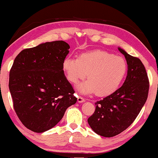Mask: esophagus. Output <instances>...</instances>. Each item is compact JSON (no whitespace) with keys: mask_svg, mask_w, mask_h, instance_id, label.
Segmentation results:
<instances>
[{"mask_svg":"<svg viewBox=\"0 0 158 158\" xmlns=\"http://www.w3.org/2000/svg\"><path fill=\"white\" fill-rule=\"evenodd\" d=\"M85 99L83 98V97L82 96H78L77 97V102L78 103H83V102H85Z\"/></svg>","mask_w":158,"mask_h":158,"instance_id":"34e87169","label":"esophagus"}]
</instances>
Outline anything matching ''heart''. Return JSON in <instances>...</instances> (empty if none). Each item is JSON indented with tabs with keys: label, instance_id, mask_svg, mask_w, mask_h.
Masks as SVG:
<instances>
[{
	"label": "heart",
	"instance_id": "b5f03b06",
	"mask_svg": "<svg viewBox=\"0 0 158 158\" xmlns=\"http://www.w3.org/2000/svg\"><path fill=\"white\" fill-rule=\"evenodd\" d=\"M62 68L73 84L87 75L88 80L77 86L81 93L96 92L98 96H106L118 89L126 77L128 66L122 57L104 50H94L81 54L77 59L66 57Z\"/></svg>",
	"mask_w": 158,
	"mask_h": 158
}]
</instances>
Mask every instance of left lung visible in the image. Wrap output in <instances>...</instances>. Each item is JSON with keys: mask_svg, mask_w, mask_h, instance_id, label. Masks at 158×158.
Listing matches in <instances>:
<instances>
[{"mask_svg": "<svg viewBox=\"0 0 158 158\" xmlns=\"http://www.w3.org/2000/svg\"><path fill=\"white\" fill-rule=\"evenodd\" d=\"M118 49L128 65L126 80L122 87L95 103L96 110L88 119L94 132L105 137H114L132 124L146 102L150 86L141 60Z\"/></svg>", "mask_w": 158, "mask_h": 158, "instance_id": "left-lung-1", "label": "left lung"}]
</instances>
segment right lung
I'll list each match as a JSON object with an SVG mask.
<instances>
[{"label":"right lung","mask_w":158,"mask_h":158,"mask_svg":"<svg viewBox=\"0 0 158 158\" xmlns=\"http://www.w3.org/2000/svg\"><path fill=\"white\" fill-rule=\"evenodd\" d=\"M69 49L64 41L45 42L23 49L15 58L8 85L14 108L22 124L34 132L52 128L76 103L62 68Z\"/></svg>","instance_id":"add662e5"}]
</instances>
